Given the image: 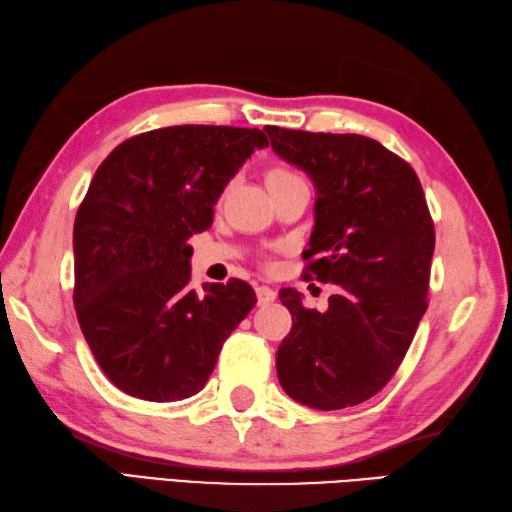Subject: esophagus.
Masks as SVG:
<instances>
[{
  "instance_id": "34e87169",
  "label": "esophagus",
  "mask_w": 512,
  "mask_h": 512,
  "mask_svg": "<svg viewBox=\"0 0 512 512\" xmlns=\"http://www.w3.org/2000/svg\"><path fill=\"white\" fill-rule=\"evenodd\" d=\"M256 298H258V306H269L276 300V291L271 287H256Z\"/></svg>"
}]
</instances>
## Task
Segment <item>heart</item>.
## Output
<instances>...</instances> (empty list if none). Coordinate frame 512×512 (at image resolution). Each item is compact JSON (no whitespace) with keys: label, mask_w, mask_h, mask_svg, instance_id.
I'll return each instance as SVG.
<instances>
[{"label":"heart","mask_w":512,"mask_h":512,"mask_svg":"<svg viewBox=\"0 0 512 512\" xmlns=\"http://www.w3.org/2000/svg\"><path fill=\"white\" fill-rule=\"evenodd\" d=\"M291 181H304V179L295 173V170L285 168V166H276L267 173V188H274L280 184H291Z\"/></svg>","instance_id":"1"}]
</instances>
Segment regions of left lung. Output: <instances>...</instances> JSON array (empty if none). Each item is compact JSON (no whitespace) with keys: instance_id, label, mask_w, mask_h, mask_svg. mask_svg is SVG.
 Segmentation results:
<instances>
[{"instance_id":"1","label":"left lung","mask_w":512,"mask_h":512,"mask_svg":"<svg viewBox=\"0 0 512 512\" xmlns=\"http://www.w3.org/2000/svg\"><path fill=\"white\" fill-rule=\"evenodd\" d=\"M271 149L315 184L306 280L333 282L324 313L280 289L293 326L276 352L282 390L313 410L377 394L427 311L434 221L414 168L357 133L265 127Z\"/></svg>"}]
</instances>
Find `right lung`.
I'll list each match as a JSON object with an SVG mask.
<instances>
[{
  "label": "right lung",
  "mask_w": 512,
  "mask_h": 512,
  "mask_svg": "<svg viewBox=\"0 0 512 512\" xmlns=\"http://www.w3.org/2000/svg\"><path fill=\"white\" fill-rule=\"evenodd\" d=\"M260 129L179 124L118 144L74 221V306L107 379L144 401L197 394L223 342L254 309L243 280L190 289L188 238L212 225Z\"/></svg>",
  "instance_id": "1"
}]
</instances>
